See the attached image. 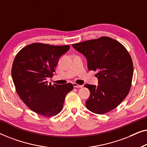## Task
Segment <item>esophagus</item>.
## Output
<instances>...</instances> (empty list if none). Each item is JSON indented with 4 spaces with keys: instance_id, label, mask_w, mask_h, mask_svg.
Instances as JSON below:
<instances>
[{
    "instance_id": "1",
    "label": "esophagus",
    "mask_w": 147,
    "mask_h": 147,
    "mask_svg": "<svg viewBox=\"0 0 147 147\" xmlns=\"http://www.w3.org/2000/svg\"><path fill=\"white\" fill-rule=\"evenodd\" d=\"M73 85H74V88H81L83 87V86H82V85H78V84H76V83H74V84H73Z\"/></svg>"
}]
</instances>
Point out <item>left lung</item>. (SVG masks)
Here are the masks:
<instances>
[{"instance_id": "1", "label": "left lung", "mask_w": 147, "mask_h": 147, "mask_svg": "<svg viewBox=\"0 0 147 147\" xmlns=\"http://www.w3.org/2000/svg\"><path fill=\"white\" fill-rule=\"evenodd\" d=\"M87 59L89 70L98 71V85L86 84L90 97L86 108L104 114L117 107L128 95L133 76V63L127 50L110 37H102L72 45Z\"/></svg>"}]
</instances>
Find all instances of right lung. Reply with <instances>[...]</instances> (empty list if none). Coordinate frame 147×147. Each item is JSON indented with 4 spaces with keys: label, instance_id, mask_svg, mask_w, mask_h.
<instances>
[{
    "label": "right lung",
    "instance_id": "add662e5",
    "mask_svg": "<svg viewBox=\"0 0 147 147\" xmlns=\"http://www.w3.org/2000/svg\"><path fill=\"white\" fill-rule=\"evenodd\" d=\"M69 45L54 46L35 43L23 47L17 54L11 74L16 91L31 110L50 117L61 111L65 96L74 88L71 83L48 84L59 57L69 49Z\"/></svg>",
    "mask_w": 147,
    "mask_h": 147
}]
</instances>
